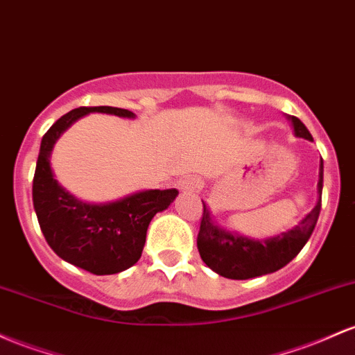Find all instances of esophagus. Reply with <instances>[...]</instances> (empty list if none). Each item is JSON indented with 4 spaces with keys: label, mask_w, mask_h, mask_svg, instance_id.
I'll return each mask as SVG.
<instances>
[{
    "label": "esophagus",
    "mask_w": 355,
    "mask_h": 355,
    "mask_svg": "<svg viewBox=\"0 0 355 355\" xmlns=\"http://www.w3.org/2000/svg\"><path fill=\"white\" fill-rule=\"evenodd\" d=\"M200 187V180L197 177H184L182 180H178V189L184 190V192H193Z\"/></svg>",
    "instance_id": "esophagus-1"
}]
</instances>
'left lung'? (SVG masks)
Wrapping results in <instances>:
<instances>
[{
  "label": "left lung",
  "mask_w": 355,
  "mask_h": 355,
  "mask_svg": "<svg viewBox=\"0 0 355 355\" xmlns=\"http://www.w3.org/2000/svg\"><path fill=\"white\" fill-rule=\"evenodd\" d=\"M290 119L293 123L295 135L313 141L310 131L306 130L302 121L295 116H291ZM322 189L323 162H320L318 200L313 210L300 222L297 227L266 241H252L248 237L222 231L210 219L207 205L202 202L204 212H202L200 231L197 236V248L202 261L217 275L231 279H249L282 270L302 251L317 225L322 209Z\"/></svg>",
  "instance_id": "8db88e82"
}]
</instances>
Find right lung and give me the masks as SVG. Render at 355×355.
Wrapping results in <instances>:
<instances>
[{"instance_id":"add662e5","label":"right lung","mask_w":355,"mask_h":355,"mask_svg":"<svg viewBox=\"0 0 355 355\" xmlns=\"http://www.w3.org/2000/svg\"><path fill=\"white\" fill-rule=\"evenodd\" d=\"M89 112L135 118L128 109L84 106L57 119L42 138L33 177V207L45 241L57 256L92 275H114L138 263L148 225L155 214L175 200L178 190H146L103 205L84 204L65 192L53 178L50 153L58 136Z\"/></svg>"}]
</instances>
